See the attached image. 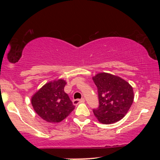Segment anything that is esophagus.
<instances>
[{
  "mask_svg": "<svg viewBox=\"0 0 160 160\" xmlns=\"http://www.w3.org/2000/svg\"><path fill=\"white\" fill-rule=\"evenodd\" d=\"M85 102V99L82 98V99H75V100H73V104L74 105H78V104L80 103H82V102Z\"/></svg>",
  "mask_w": 160,
  "mask_h": 160,
  "instance_id": "esophagus-1",
  "label": "esophagus"
}]
</instances>
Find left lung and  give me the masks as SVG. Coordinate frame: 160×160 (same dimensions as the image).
Returning a JSON list of instances; mask_svg holds the SVG:
<instances>
[{
	"label": "left lung",
	"mask_w": 160,
	"mask_h": 160,
	"mask_svg": "<svg viewBox=\"0 0 160 160\" xmlns=\"http://www.w3.org/2000/svg\"><path fill=\"white\" fill-rule=\"evenodd\" d=\"M92 80L98 88L99 106L93 113L101 123L111 124L122 120L134 101L132 86L116 75L98 73Z\"/></svg>",
	"instance_id": "1"
}]
</instances>
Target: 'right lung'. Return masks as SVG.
Wrapping results in <instances>:
<instances>
[{
    "mask_svg": "<svg viewBox=\"0 0 160 160\" xmlns=\"http://www.w3.org/2000/svg\"><path fill=\"white\" fill-rule=\"evenodd\" d=\"M66 83L63 79H56L47 82L32 95V107L43 120L60 122L74 111L75 106L64 91Z\"/></svg>",
    "mask_w": 160,
    "mask_h": 160,
    "instance_id": "right-lung-1",
    "label": "right lung"
}]
</instances>
